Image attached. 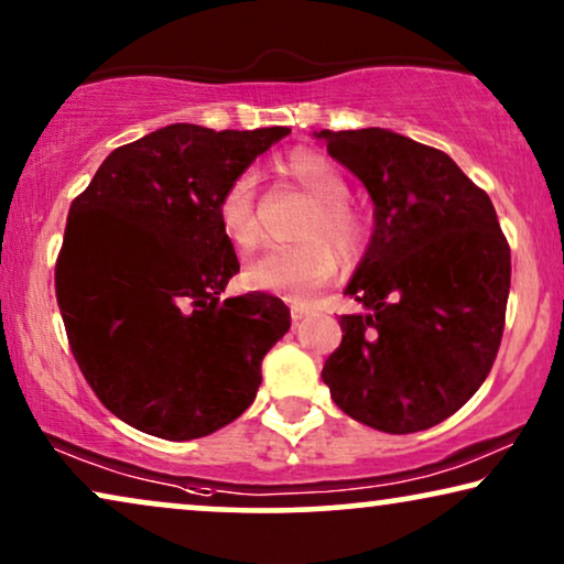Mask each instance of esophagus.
Listing matches in <instances>:
<instances>
[{"label":"esophagus","mask_w":564,"mask_h":564,"mask_svg":"<svg viewBox=\"0 0 564 564\" xmlns=\"http://www.w3.org/2000/svg\"><path fill=\"white\" fill-rule=\"evenodd\" d=\"M312 312L314 310H312L310 302H299V299H294V302H291V319H294V322L306 319Z\"/></svg>","instance_id":"esophagus-1"}]
</instances>
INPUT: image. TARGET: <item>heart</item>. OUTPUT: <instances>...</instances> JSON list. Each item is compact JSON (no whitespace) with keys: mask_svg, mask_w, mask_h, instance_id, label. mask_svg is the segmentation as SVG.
Wrapping results in <instances>:
<instances>
[{"mask_svg":"<svg viewBox=\"0 0 564 564\" xmlns=\"http://www.w3.org/2000/svg\"><path fill=\"white\" fill-rule=\"evenodd\" d=\"M283 172L299 191L314 200L296 247L268 250L245 268L242 281L252 291L306 296L329 283L337 273V254L345 262L360 258L366 247V221L348 198V180L337 164L317 149L299 147L283 160ZM221 235L237 250H250L258 242L254 221V175L242 172L227 185L216 206Z\"/></svg>","mask_w":564,"mask_h":564,"instance_id":"obj_1","label":"heart"}]
</instances>
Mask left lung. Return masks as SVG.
<instances>
[{
  "label": "left lung",
  "mask_w": 564,
  "mask_h": 564,
  "mask_svg": "<svg viewBox=\"0 0 564 564\" xmlns=\"http://www.w3.org/2000/svg\"><path fill=\"white\" fill-rule=\"evenodd\" d=\"M373 204V231L345 294L343 343L322 381L345 415L417 433L454 415L498 356L510 250L485 191L452 156L389 129L314 131Z\"/></svg>",
  "instance_id": "1"
}]
</instances>
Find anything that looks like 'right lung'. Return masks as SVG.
<instances>
[{"label":"right lung","instance_id":"1","mask_svg":"<svg viewBox=\"0 0 564 564\" xmlns=\"http://www.w3.org/2000/svg\"><path fill=\"white\" fill-rule=\"evenodd\" d=\"M286 126L172 123L118 147L74 200L56 299L87 384L112 415L191 441L250 408L265 352L289 333L281 299H221L239 273L216 206Z\"/></svg>","mask_w":564,"mask_h":564}]
</instances>
